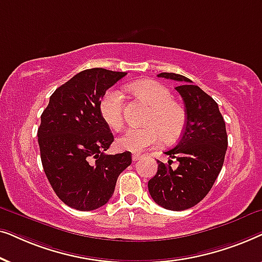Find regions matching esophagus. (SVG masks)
Listing matches in <instances>:
<instances>
[{"label": "esophagus", "mask_w": 262, "mask_h": 262, "mask_svg": "<svg viewBox=\"0 0 262 262\" xmlns=\"http://www.w3.org/2000/svg\"><path fill=\"white\" fill-rule=\"evenodd\" d=\"M139 159H142V155H139V154H134V155H132V161H134V162L138 161Z\"/></svg>", "instance_id": "obj_1"}]
</instances>
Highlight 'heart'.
<instances>
[{
    "label": "heart",
    "instance_id": "heart-1",
    "mask_svg": "<svg viewBox=\"0 0 262 262\" xmlns=\"http://www.w3.org/2000/svg\"><path fill=\"white\" fill-rule=\"evenodd\" d=\"M132 92L151 106L145 127H132L117 139L119 150L142 152L155 146L161 138L175 142L184 132L186 113L180 103L173 101L169 89L159 82L144 80L130 85ZM102 119L113 130H119L124 123V99L119 89L111 88L102 95L99 105Z\"/></svg>",
    "mask_w": 262,
    "mask_h": 262
}]
</instances>
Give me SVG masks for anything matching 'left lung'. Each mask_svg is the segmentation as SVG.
<instances>
[{
	"instance_id": "8db88e82",
	"label": "left lung",
	"mask_w": 262,
	"mask_h": 262,
	"mask_svg": "<svg viewBox=\"0 0 262 262\" xmlns=\"http://www.w3.org/2000/svg\"><path fill=\"white\" fill-rule=\"evenodd\" d=\"M157 76L180 83L175 89L184 100L186 125L178 145L164 152L179 166L171 168V160L168 164L157 161V173L148 182L149 193L164 209L187 210L205 198L223 167L228 148L225 121L217 102L189 78L174 73Z\"/></svg>"
}]
</instances>
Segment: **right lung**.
Wrapping results in <instances>:
<instances>
[{
    "instance_id": "1",
    "label": "right lung",
    "mask_w": 262,
    "mask_h": 262,
    "mask_svg": "<svg viewBox=\"0 0 262 262\" xmlns=\"http://www.w3.org/2000/svg\"><path fill=\"white\" fill-rule=\"evenodd\" d=\"M125 75L102 68L81 71L53 92L41 114L42 168L57 196L73 209L105 205L132 162L130 151L105 154L114 137L99 110L102 95Z\"/></svg>"
}]
</instances>
